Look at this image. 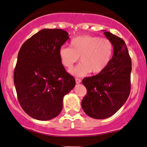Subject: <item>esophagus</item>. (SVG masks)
<instances>
[{"label": "esophagus", "mask_w": 147, "mask_h": 147, "mask_svg": "<svg viewBox=\"0 0 147 147\" xmlns=\"http://www.w3.org/2000/svg\"><path fill=\"white\" fill-rule=\"evenodd\" d=\"M76 82L77 84H79L81 82V80H80V78H76Z\"/></svg>", "instance_id": "34e87169"}]
</instances>
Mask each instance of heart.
<instances>
[{"instance_id":"b5f03b06","label":"heart","mask_w":147,"mask_h":147,"mask_svg":"<svg viewBox=\"0 0 147 147\" xmlns=\"http://www.w3.org/2000/svg\"><path fill=\"white\" fill-rule=\"evenodd\" d=\"M114 46L108 38L82 35L72 39L70 48L62 47L59 50L61 64L70 69L79 57L81 62L69 72L76 76H85L92 72L98 74L107 68L113 54Z\"/></svg>"}]
</instances>
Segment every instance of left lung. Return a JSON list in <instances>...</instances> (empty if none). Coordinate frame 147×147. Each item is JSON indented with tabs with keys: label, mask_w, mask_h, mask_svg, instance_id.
Wrapping results in <instances>:
<instances>
[{
	"label": "left lung",
	"mask_w": 147,
	"mask_h": 147,
	"mask_svg": "<svg viewBox=\"0 0 147 147\" xmlns=\"http://www.w3.org/2000/svg\"><path fill=\"white\" fill-rule=\"evenodd\" d=\"M103 33L113 44V57L103 72L82 81L87 89L82 108L86 115L96 119L117 113L126 103L131 88V58L124 41L110 32Z\"/></svg>",
	"instance_id": "obj_1"
}]
</instances>
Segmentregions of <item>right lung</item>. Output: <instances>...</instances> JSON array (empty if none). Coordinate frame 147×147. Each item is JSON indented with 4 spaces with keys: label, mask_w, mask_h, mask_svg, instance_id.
<instances>
[{
    "label": "right lung",
    "mask_w": 147,
    "mask_h": 147,
    "mask_svg": "<svg viewBox=\"0 0 147 147\" xmlns=\"http://www.w3.org/2000/svg\"><path fill=\"white\" fill-rule=\"evenodd\" d=\"M62 29H43L21 46L14 82L21 108L31 117L47 121L62 109L64 96L76 85L61 64L59 50L69 39Z\"/></svg>",
    "instance_id": "add662e5"
}]
</instances>
